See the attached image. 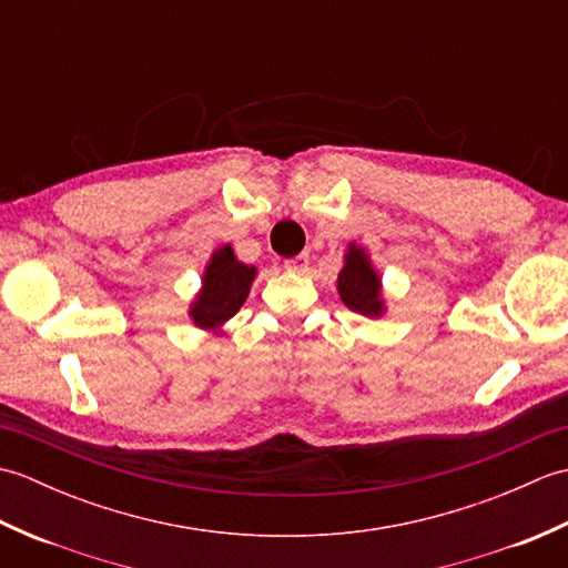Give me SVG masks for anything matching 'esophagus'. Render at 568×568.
Segmentation results:
<instances>
[{"mask_svg":"<svg viewBox=\"0 0 568 568\" xmlns=\"http://www.w3.org/2000/svg\"><path fill=\"white\" fill-rule=\"evenodd\" d=\"M310 265V253H297V256L285 261V268L291 273H305Z\"/></svg>","mask_w":568,"mask_h":568,"instance_id":"34e87169","label":"esophagus"}]
</instances>
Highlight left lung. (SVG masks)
Segmentation results:
<instances>
[{
  "label": "left lung",
  "mask_w": 568,
  "mask_h": 568,
  "mask_svg": "<svg viewBox=\"0 0 568 568\" xmlns=\"http://www.w3.org/2000/svg\"><path fill=\"white\" fill-rule=\"evenodd\" d=\"M336 291L342 303L364 317H383L388 312L383 295V277L373 268L368 251L358 244H348L344 251V265L336 275Z\"/></svg>",
  "instance_id": "8db88e82"
}]
</instances>
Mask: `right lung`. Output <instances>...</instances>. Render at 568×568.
<instances>
[{
  "mask_svg": "<svg viewBox=\"0 0 568 568\" xmlns=\"http://www.w3.org/2000/svg\"><path fill=\"white\" fill-rule=\"evenodd\" d=\"M256 275V265L241 263L232 246H216L202 271L200 291L190 300L187 317L192 324L202 332L220 336L224 324L246 303Z\"/></svg>",
  "mask_w": 568,
  "mask_h": 568,
  "instance_id": "add662e5",
  "label": "right lung"
}]
</instances>
